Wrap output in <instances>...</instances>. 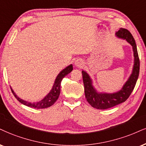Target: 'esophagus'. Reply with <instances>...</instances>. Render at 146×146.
<instances>
[{"label":"esophagus","instance_id":"obj_1","mask_svg":"<svg viewBox=\"0 0 146 146\" xmlns=\"http://www.w3.org/2000/svg\"><path fill=\"white\" fill-rule=\"evenodd\" d=\"M74 65L78 68H81L84 66V62L83 61L81 60V59H77V60L75 61Z\"/></svg>","mask_w":146,"mask_h":146}]
</instances>
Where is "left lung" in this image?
<instances>
[{
	"instance_id": "1",
	"label": "left lung",
	"mask_w": 146,
	"mask_h": 146,
	"mask_svg": "<svg viewBox=\"0 0 146 146\" xmlns=\"http://www.w3.org/2000/svg\"><path fill=\"white\" fill-rule=\"evenodd\" d=\"M116 36L119 38L127 40L132 46L133 51L134 64L132 73L123 88L120 91L113 93L98 92L93 87L92 79L89 75L84 70L82 71L85 98L90 105L99 110L110 108L125 102L133 91L139 76V59L134 38L131 32L125 28H120V30L116 32Z\"/></svg>"
}]
</instances>
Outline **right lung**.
I'll return each instance as SVG.
<instances>
[{"label": "right lung", "instance_id": "1", "mask_svg": "<svg viewBox=\"0 0 146 146\" xmlns=\"http://www.w3.org/2000/svg\"><path fill=\"white\" fill-rule=\"evenodd\" d=\"M72 70L73 66L72 64H70V66H67V67L64 68V70H62V71L59 73V74L57 75L56 78H55V82H54L53 87H52L50 92L48 93L42 100L39 101V102H38L31 103V102H26V101L21 100V99L19 98V97L17 96V95L14 93L13 90L11 88V89L13 94L14 95L15 98L17 99L21 104H23V105L36 109L46 108L51 106L57 100V99H58L59 96V94H60L61 82H62L63 78H64L66 75H68V74L71 72L72 71Z\"/></svg>", "mask_w": 146, "mask_h": 146}]
</instances>
